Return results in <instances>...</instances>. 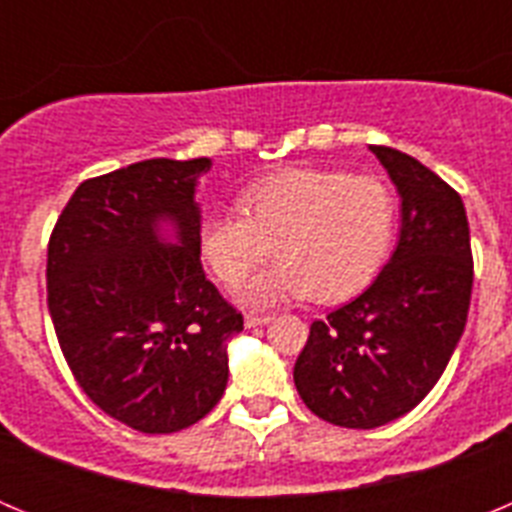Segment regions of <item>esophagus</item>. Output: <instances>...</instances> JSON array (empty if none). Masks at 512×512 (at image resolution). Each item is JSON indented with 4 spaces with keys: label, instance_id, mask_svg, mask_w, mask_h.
Segmentation results:
<instances>
[{
    "label": "esophagus",
    "instance_id": "34e87169",
    "mask_svg": "<svg viewBox=\"0 0 512 512\" xmlns=\"http://www.w3.org/2000/svg\"><path fill=\"white\" fill-rule=\"evenodd\" d=\"M271 323V315H256V312H248L246 315V328H256V325Z\"/></svg>",
    "mask_w": 512,
    "mask_h": 512
}]
</instances>
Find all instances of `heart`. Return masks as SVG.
Segmentation results:
<instances>
[{
	"instance_id": "obj_1",
	"label": "heart",
	"mask_w": 512,
	"mask_h": 512,
	"mask_svg": "<svg viewBox=\"0 0 512 512\" xmlns=\"http://www.w3.org/2000/svg\"><path fill=\"white\" fill-rule=\"evenodd\" d=\"M238 207L202 220L200 248L225 284L240 282L275 248L279 265L235 287L253 307L310 295L346 300L377 277L395 238V194L377 176L287 169L243 189Z\"/></svg>"
}]
</instances>
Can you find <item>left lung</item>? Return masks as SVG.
Segmentation results:
<instances>
[{
	"label": "left lung",
	"mask_w": 512,
	"mask_h": 512,
	"mask_svg": "<svg viewBox=\"0 0 512 512\" xmlns=\"http://www.w3.org/2000/svg\"><path fill=\"white\" fill-rule=\"evenodd\" d=\"M369 151L400 194V241L372 287L310 325L295 364L302 402L341 428H379L410 413L441 379L472 300L459 194L408 153Z\"/></svg>",
	"instance_id": "1"
}]
</instances>
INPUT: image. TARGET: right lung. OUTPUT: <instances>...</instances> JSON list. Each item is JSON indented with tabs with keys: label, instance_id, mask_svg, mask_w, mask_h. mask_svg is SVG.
<instances>
[{
	"label": "right lung",
	"instance_id": "add662e5",
	"mask_svg": "<svg viewBox=\"0 0 512 512\" xmlns=\"http://www.w3.org/2000/svg\"><path fill=\"white\" fill-rule=\"evenodd\" d=\"M210 166L148 158L87 179L48 243V310L66 364L99 410L140 433L205 418L228 384V338L243 330L200 264L194 192Z\"/></svg>",
	"mask_w": 512,
	"mask_h": 512
}]
</instances>
